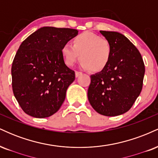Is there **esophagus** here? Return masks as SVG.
<instances>
[{"label": "esophagus", "instance_id": "esophagus-1", "mask_svg": "<svg viewBox=\"0 0 158 158\" xmlns=\"http://www.w3.org/2000/svg\"><path fill=\"white\" fill-rule=\"evenodd\" d=\"M81 74H82V73H81V72H79V71H76V73H75V76H76V77H79V76H81Z\"/></svg>", "mask_w": 158, "mask_h": 158}]
</instances>
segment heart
Masks as SVG:
<instances>
[{
	"label": "heart",
	"instance_id": "b5f03b06",
	"mask_svg": "<svg viewBox=\"0 0 158 158\" xmlns=\"http://www.w3.org/2000/svg\"><path fill=\"white\" fill-rule=\"evenodd\" d=\"M61 52L68 66L73 65L80 57V65L83 69L100 72L109 64L112 46L108 39L86 31L73 38L72 46L68 44L63 45Z\"/></svg>",
	"mask_w": 158,
	"mask_h": 158
}]
</instances>
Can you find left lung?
I'll return each instance as SVG.
<instances>
[{
	"instance_id": "obj_1",
	"label": "left lung",
	"mask_w": 158,
	"mask_h": 158,
	"mask_svg": "<svg viewBox=\"0 0 158 158\" xmlns=\"http://www.w3.org/2000/svg\"><path fill=\"white\" fill-rule=\"evenodd\" d=\"M110 41L112 56L102 71L90 76V104L107 117L123 114L131 108L143 88L145 65L139 50L117 32L100 31Z\"/></svg>"
}]
</instances>
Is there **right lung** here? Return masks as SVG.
I'll list each match as a JSON object with an SVG mask.
<instances>
[{
	"label": "right lung",
	"instance_id": "add662e5",
	"mask_svg": "<svg viewBox=\"0 0 158 158\" xmlns=\"http://www.w3.org/2000/svg\"><path fill=\"white\" fill-rule=\"evenodd\" d=\"M78 34L70 28L41 27L20 45L12 65V86L28 115L44 118L59 110L75 72L65 64L62 46Z\"/></svg>",
	"mask_w": 158,
	"mask_h": 158
}]
</instances>
